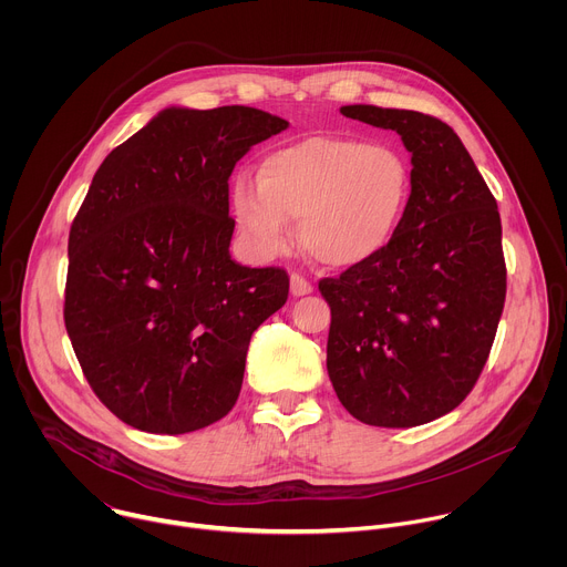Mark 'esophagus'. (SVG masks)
Returning <instances> with one entry per match:
<instances>
[{
    "instance_id": "esophagus-1",
    "label": "esophagus",
    "mask_w": 567,
    "mask_h": 567,
    "mask_svg": "<svg viewBox=\"0 0 567 567\" xmlns=\"http://www.w3.org/2000/svg\"><path fill=\"white\" fill-rule=\"evenodd\" d=\"M289 285H291V293H293V296H307V293L313 291L311 282H309L307 278H302L300 274H291Z\"/></svg>"
}]
</instances>
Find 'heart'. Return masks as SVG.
Wrapping results in <instances>:
<instances>
[{
    "label": "heart",
    "mask_w": 567,
    "mask_h": 567,
    "mask_svg": "<svg viewBox=\"0 0 567 567\" xmlns=\"http://www.w3.org/2000/svg\"><path fill=\"white\" fill-rule=\"evenodd\" d=\"M413 195L409 158L392 145L348 136H307L271 150L258 179L237 177L233 217L262 260L287 251L300 219V245L332 269L379 258L399 233Z\"/></svg>",
    "instance_id": "obj_1"
}]
</instances>
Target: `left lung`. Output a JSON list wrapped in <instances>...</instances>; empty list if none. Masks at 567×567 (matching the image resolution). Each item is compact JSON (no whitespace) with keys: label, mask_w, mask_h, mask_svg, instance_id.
<instances>
[{"label":"left lung","mask_w":567,"mask_h":567,"mask_svg":"<svg viewBox=\"0 0 567 567\" xmlns=\"http://www.w3.org/2000/svg\"><path fill=\"white\" fill-rule=\"evenodd\" d=\"M341 114L401 136L413 195L379 258L318 282L332 309L328 374L359 422L422 426L457 409L489 359L507 293L498 204L440 118L374 105Z\"/></svg>","instance_id":"obj_1"}]
</instances>
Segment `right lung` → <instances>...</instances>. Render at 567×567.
I'll return each instance as SVG.
<instances>
[{
  "label": "right lung",
  "instance_id": "obj_1",
  "mask_svg": "<svg viewBox=\"0 0 567 567\" xmlns=\"http://www.w3.org/2000/svg\"><path fill=\"white\" fill-rule=\"evenodd\" d=\"M287 127L245 105L168 107L96 171L69 233L64 326L121 422L182 435L235 406L251 334L287 302L289 276L230 260L228 177Z\"/></svg>",
  "mask_w": 567,
  "mask_h": 567
}]
</instances>
